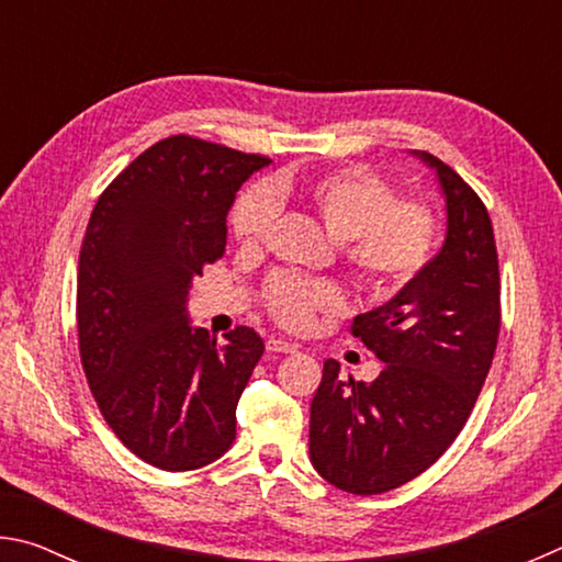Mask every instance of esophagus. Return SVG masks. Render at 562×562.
I'll use <instances>...</instances> for the list:
<instances>
[{"label":"esophagus","instance_id":"1","mask_svg":"<svg viewBox=\"0 0 562 562\" xmlns=\"http://www.w3.org/2000/svg\"><path fill=\"white\" fill-rule=\"evenodd\" d=\"M265 347H268V351H272V355H290V351L297 349L294 345H290V341L274 339V337H270L268 341H265Z\"/></svg>","mask_w":562,"mask_h":562}]
</instances>
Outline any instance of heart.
I'll list each match as a JSON object with an SVG mask.
<instances>
[{"label": "heart", "mask_w": 562, "mask_h": 562, "mask_svg": "<svg viewBox=\"0 0 562 562\" xmlns=\"http://www.w3.org/2000/svg\"><path fill=\"white\" fill-rule=\"evenodd\" d=\"M294 201L325 225L341 243L345 262L361 288L389 294L414 278L429 262L439 221L429 203L394 198V188L369 168L329 170L304 183L274 178L252 186L233 211V235L245 247L265 240L274 221V203ZM265 304L280 325L307 327L317 312H337L341 294L331 282H304L274 274L265 288Z\"/></svg>", "instance_id": "1"}]
</instances>
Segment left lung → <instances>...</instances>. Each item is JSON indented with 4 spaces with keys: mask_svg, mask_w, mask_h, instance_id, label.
I'll use <instances>...</instances> for the list:
<instances>
[{
    "mask_svg": "<svg viewBox=\"0 0 562 562\" xmlns=\"http://www.w3.org/2000/svg\"><path fill=\"white\" fill-rule=\"evenodd\" d=\"M412 156L439 180L441 250L351 331L384 361L372 384L327 359L310 408V459L357 496L404 486L449 449L486 382L501 329L496 240L471 186L426 150Z\"/></svg>",
    "mask_w": 562,
    "mask_h": 562,
    "instance_id": "left-lung-1",
    "label": "left lung"
}]
</instances>
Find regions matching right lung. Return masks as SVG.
<instances>
[{
  "label": "right lung",
  "instance_id": "right-lung-1",
  "mask_svg": "<svg viewBox=\"0 0 562 562\" xmlns=\"http://www.w3.org/2000/svg\"><path fill=\"white\" fill-rule=\"evenodd\" d=\"M270 158L170 136L103 190L76 290L81 364L126 449L164 471L213 463L235 441V408L265 345L235 327L221 345L188 317V292L223 258L227 211Z\"/></svg>",
  "mask_w": 562,
  "mask_h": 562
}]
</instances>
